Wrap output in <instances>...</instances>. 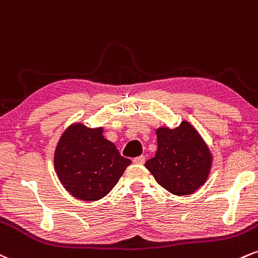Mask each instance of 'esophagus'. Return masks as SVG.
Instances as JSON below:
<instances>
[{"instance_id": "esophagus-1", "label": "esophagus", "mask_w": 258, "mask_h": 258, "mask_svg": "<svg viewBox=\"0 0 258 258\" xmlns=\"http://www.w3.org/2000/svg\"><path fill=\"white\" fill-rule=\"evenodd\" d=\"M145 157L144 156H140V157H136V158L133 159V162L135 163V164H144L145 163Z\"/></svg>"}]
</instances>
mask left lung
I'll return each instance as SVG.
<instances>
[{"mask_svg": "<svg viewBox=\"0 0 258 258\" xmlns=\"http://www.w3.org/2000/svg\"><path fill=\"white\" fill-rule=\"evenodd\" d=\"M157 145L156 156L145 166L163 188L175 196H188L204 184L213 157L188 122H182L175 129H157Z\"/></svg>", "mask_w": 258, "mask_h": 258, "instance_id": "1", "label": "left lung"}]
</instances>
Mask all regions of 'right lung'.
Instances as JSON below:
<instances>
[{"instance_id": "1", "label": "right lung", "mask_w": 258, "mask_h": 258, "mask_svg": "<svg viewBox=\"0 0 258 258\" xmlns=\"http://www.w3.org/2000/svg\"><path fill=\"white\" fill-rule=\"evenodd\" d=\"M130 163L104 138L102 128L92 129L81 123L63 132L54 153L60 182L84 202L98 201L110 193Z\"/></svg>"}]
</instances>
